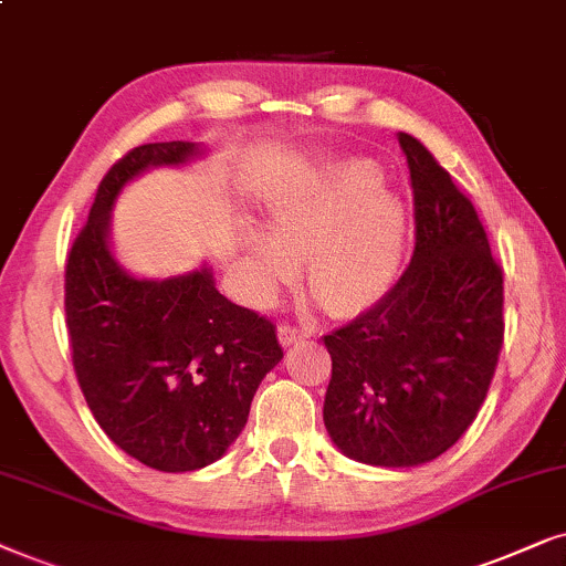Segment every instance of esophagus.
Here are the masks:
<instances>
[{
	"label": "esophagus",
	"mask_w": 566,
	"mask_h": 566,
	"mask_svg": "<svg viewBox=\"0 0 566 566\" xmlns=\"http://www.w3.org/2000/svg\"><path fill=\"white\" fill-rule=\"evenodd\" d=\"M307 336H311V331L303 326H292V323H282V326H279V342H282V346L305 342Z\"/></svg>",
	"instance_id": "esophagus-1"
}]
</instances>
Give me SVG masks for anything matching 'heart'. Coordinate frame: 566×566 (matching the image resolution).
<instances>
[{"mask_svg":"<svg viewBox=\"0 0 566 566\" xmlns=\"http://www.w3.org/2000/svg\"><path fill=\"white\" fill-rule=\"evenodd\" d=\"M406 240V212L382 188L378 165L336 163L284 188L269 207V232L245 228L248 284L269 297L303 259L307 290L331 315H359L394 287Z\"/></svg>","mask_w":566,"mask_h":566,"instance_id":"b5f03b06","label":"heart"}]
</instances>
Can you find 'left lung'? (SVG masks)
<instances>
[{
    "instance_id": "obj_1",
    "label": "left lung",
    "mask_w": 566,
    "mask_h": 566,
    "mask_svg": "<svg viewBox=\"0 0 566 566\" xmlns=\"http://www.w3.org/2000/svg\"><path fill=\"white\" fill-rule=\"evenodd\" d=\"M413 188V255L396 287L323 336V421L344 455L382 469L434 461L473 424L502 352V266L471 199L398 134Z\"/></svg>"
}]
</instances>
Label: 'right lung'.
Wrapping results in <instances>:
<instances>
[{"label": "right lung", "instance_id": "right-lung-1", "mask_svg": "<svg viewBox=\"0 0 566 566\" xmlns=\"http://www.w3.org/2000/svg\"><path fill=\"white\" fill-rule=\"evenodd\" d=\"M199 153L193 142H155L120 157L97 186L64 274L72 365L90 411L124 453L165 473L220 461L284 357L274 323L220 295L209 266L137 279L113 259L111 207L120 188Z\"/></svg>", "mask_w": 566, "mask_h": 566}]
</instances>
